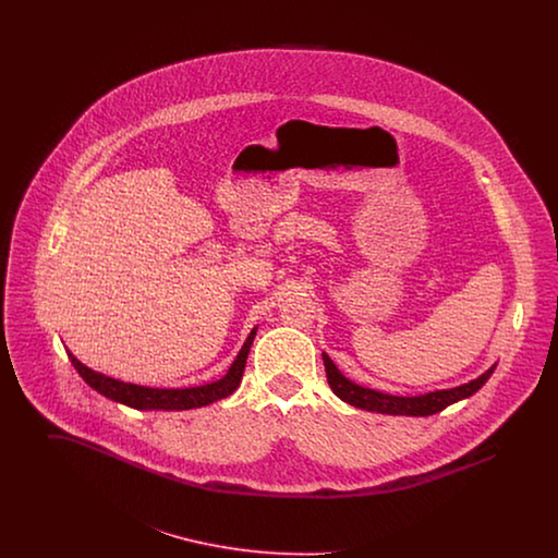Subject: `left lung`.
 <instances>
[{"label":"left lung","instance_id":"1","mask_svg":"<svg viewBox=\"0 0 558 558\" xmlns=\"http://www.w3.org/2000/svg\"><path fill=\"white\" fill-rule=\"evenodd\" d=\"M324 360V368H326V378L328 385L332 389V393L339 399L347 401L349 405L368 410V412H378V414H393V416H430L437 414L441 410H446L451 403L460 401V399L471 398L473 393H477L478 389L487 383V378L496 371V364L489 371L483 372L475 380H469L460 387L453 389H441V391H430L425 396H391V393H380L368 387L355 385L353 380H349L343 372L335 366V362L322 353Z\"/></svg>","mask_w":558,"mask_h":558}]
</instances>
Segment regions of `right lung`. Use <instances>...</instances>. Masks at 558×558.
Instances as JSON below:
<instances>
[{
    "instance_id": "obj_1",
    "label": "right lung",
    "mask_w": 558,
    "mask_h": 558,
    "mask_svg": "<svg viewBox=\"0 0 558 558\" xmlns=\"http://www.w3.org/2000/svg\"><path fill=\"white\" fill-rule=\"evenodd\" d=\"M255 335H257V326L246 337L244 345L240 349L236 360L232 362V366L226 372V376H221L219 380L207 383V385L186 387V389H153V387L123 383V380L110 378L102 372L87 368L85 364H81L71 351H66V353H69V360L75 366V371L80 372L81 378L92 389H96L100 396L112 399L117 403L130 405L135 410H167V412L169 410H192V408L209 405L217 399L228 398L239 389L242 372L246 366V357H248V351H251V345L255 341Z\"/></svg>"
}]
</instances>
